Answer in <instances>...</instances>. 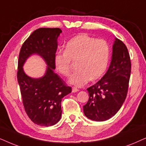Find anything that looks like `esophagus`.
<instances>
[{
	"label": "esophagus",
	"mask_w": 146,
	"mask_h": 146,
	"mask_svg": "<svg viewBox=\"0 0 146 146\" xmlns=\"http://www.w3.org/2000/svg\"><path fill=\"white\" fill-rule=\"evenodd\" d=\"M79 91V89H77V88H76V87H72V92H73V93L77 92V91Z\"/></svg>",
	"instance_id": "34e87169"
}]
</instances>
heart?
Wrapping results in <instances>:
<instances>
[{
  "mask_svg": "<svg viewBox=\"0 0 146 146\" xmlns=\"http://www.w3.org/2000/svg\"><path fill=\"white\" fill-rule=\"evenodd\" d=\"M110 48L105 40L79 35L66 44L65 51L59 50L54 57V65L58 73L68 76L71 71V61H78L77 71L69 77V83L75 86H84L91 80L102 77L108 68Z\"/></svg>",
  "mask_w": 146,
  "mask_h": 146,
  "instance_id": "1",
  "label": "heart"
}]
</instances>
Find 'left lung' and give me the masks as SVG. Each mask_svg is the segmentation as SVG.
I'll list each match as a JSON object with an SVG mask.
<instances>
[{
    "instance_id": "1",
    "label": "left lung",
    "mask_w": 146,
    "mask_h": 146,
    "mask_svg": "<svg viewBox=\"0 0 146 146\" xmlns=\"http://www.w3.org/2000/svg\"><path fill=\"white\" fill-rule=\"evenodd\" d=\"M131 74V61L125 44L115 38L113 44L111 61L104 77L87 89L88 102L83 106L87 118L104 121L116 114L127 96Z\"/></svg>"
}]
</instances>
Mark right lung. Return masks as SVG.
<instances>
[{
  "mask_svg": "<svg viewBox=\"0 0 146 146\" xmlns=\"http://www.w3.org/2000/svg\"><path fill=\"white\" fill-rule=\"evenodd\" d=\"M61 33L59 28L36 29L23 44L19 53L17 79L23 106L31 121L40 126H51L59 121L62 99L71 92V87L54 71L57 38ZM33 54L40 56L48 66L39 78L28 76L23 69L27 59Z\"/></svg>",
  "mask_w": 146,
  "mask_h": 146,
  "instance_id": "add662e5",
  "label": "right lung"
}]
</instances>
